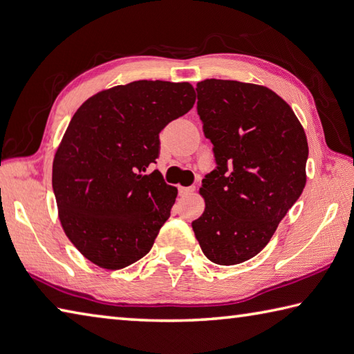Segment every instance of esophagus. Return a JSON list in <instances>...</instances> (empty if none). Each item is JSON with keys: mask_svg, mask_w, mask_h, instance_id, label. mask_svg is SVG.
I'll list each match as a JSON object with an SVG mask.
<instances>
[{"mask_svg": "<svg viewBox=\"0 0 354 354\" xmlns=\"http://www.w3.org/2000/svg\"><path fill=\"white\" fill-rule=\"evenodd\" d=\"M194 191H196L194 186H180V188H178V194L182 196V197H185V196L192 194V192H194Z\"/></svg>", "mask_w": 354, "mask_h": 354, "instance_id": "esophagus-1", "label": "esophagus"}]
</instances>
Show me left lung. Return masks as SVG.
<instances>
[{
    "instance_id": "8db88e82",
    "label": "left lung",
    "mask_w": 354,
    "mask_h": 354,
    "mask_svg": "<svg viewBox=\"0 0 354 354\" xmlns=\"http://www.w3.org/2000/svg\"><path fill=\"white\" fill-rule=\"evenodd\" d=\"M196 91L217 166L202 180L205 211L192 230L211 262L237 265L265 248L301 197L308 143L290 104L265 86L209 78Z\"/></svg>"
}]
</instances>
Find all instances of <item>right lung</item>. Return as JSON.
<instances>
[{
	"label": "right lung",
	"instance_id": "add662e5",
	"mask_svg": "<svg viewBox=\"0 0 354 354\" xmlns=\"http://www.w3.org/2000/svg\"><path fill=\"white\" fill-rule=\"evenodd\" d=\"M196 103L189 83L138 80L80 106L52 165L58 218L82 254L122 270L149 252L169 218L177 188L158 171V134Z\"/></svg>",
	"mask_w": 354,
	"mask_h": 354
}]
</instances>
